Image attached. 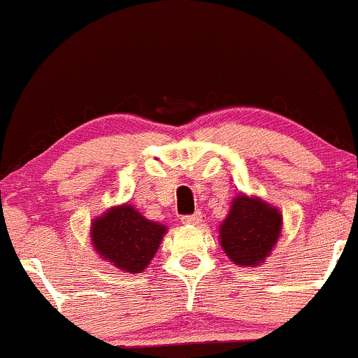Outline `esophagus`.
<instances>
[{
    "instance_id": "esophagus-1",
    "label": "esophagus",
    "mask_w": 358,
    "mask_h": 358,
    "mask_svg": "<svg viewBox=\"0 0 358 358\" xmlns=\"http://www.w3.org/2000/svg\"><path fill=\"white\" fill-rule=\"evenodd\" d=\"M180 222L186 224V226H198L201 222V213L196 212L193 215H184L180 217Z\"/></svg>"
}]
</instances>
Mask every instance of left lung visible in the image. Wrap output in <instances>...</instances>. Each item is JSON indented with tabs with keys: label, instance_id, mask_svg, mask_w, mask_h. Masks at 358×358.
Masks as SVG:
<instances>
[{
	"label": "left lung",
	"instance_id": "1",
	"mask_svg": "<svg viewBox=\"0 0 358 358\" xmlns=\"http://www.w3.org/2000/svg\"><path fill=\"white\" fill-rule=\"evenodd\" d=\"M282 231V213L260 196L236 194L229 213L219 226L224 253L239 267H259L278 245Z\"/></svg>",
	"mask_w": 358,
	"mask_h": 358
}]
</instances>
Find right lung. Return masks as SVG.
<instances>
[{
  "instance_id": "1",
  "label": "right lung",
  "mask_w": 358,
  "mask_h": 358,
  "mask_svg": "<svg viewBox=\"0 0 358 358\" xmlns=\"http://www.w3.org/2000/svg\"><path fill=\"white\" fill-rule=\"evenodd\" d=\"M167 226L146 219L132 205L122 203L91 220L90 238L99 259L120 271L139 274L157 255Z\"/></svg>"
}]
</instances>
